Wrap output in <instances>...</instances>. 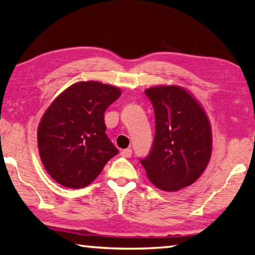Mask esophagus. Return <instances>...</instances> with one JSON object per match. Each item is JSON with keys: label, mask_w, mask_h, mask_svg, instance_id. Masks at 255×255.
<instances>
[{"label": "esophagus", "mask_w": 255, "mask_h": 255, "mask_svg": "<svg viewBox=\"0 0 255 255\" xmlns=\"http://www.w3.org/2000/svg\"><path fill=\"white\" fill-rule=\"evenodd\" d=\"M121 155L125 157H130L131 156V148H125L121 151Z\"/></svg>", "instance_id": "obj_1"}]
</instances>
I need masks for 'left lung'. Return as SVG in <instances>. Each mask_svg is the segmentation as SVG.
Listing matches in <instances>:
<instances>
[{"mask_svg":"<svg viewBox=\"0 0 255 255\" xmlns=\"http://www.w3.org/2000/svg\"><path fill=\"white\" fill-rule=\"evenodd\" d=\"M155 116L151 151L140 159L157 188L176 192L187 187L207 168L212 151L211 126L199 102L183 87L156 86L145 91Z\"/></svg>","mask_w":255,"mask_h":255,"instance_id":"left-lung-1","label":"left lung"}]
</instances>
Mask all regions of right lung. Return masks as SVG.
<instances>
[{"label": "right lung", "instance_id": "add662e5", "mask_svg": "<svg viewBox=\"0 0 255 255\" xmlns=\"http://www.w3.org/2000/svg\"><path fill=\"white\" fill-rule=\"evenodd\" d=\"M121 95L118 87L79 82L56 98L40 120L37 142L46 171L68 188H83L119 153L106 134L104 112Z\"/></svg>", "mask_w": 255, "mask_h": 255}]
</instances>
